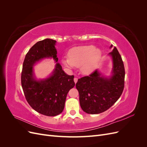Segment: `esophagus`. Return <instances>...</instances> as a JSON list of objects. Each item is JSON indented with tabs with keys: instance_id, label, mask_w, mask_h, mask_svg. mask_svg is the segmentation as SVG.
<instances>
[{
	"instance_id": "esophagus-1",
	"label": "esophagus",
	"mask_w": 147,
	"mask_h": 147,
	"mask_svg": "<svg viewBox=\"0 0 147 147\" xmlns=\"http://www.w3.org/2000/svg\"><path fill=\"white\" fill-rule=\"evenodd\" d=\"M77 81H78V78H74V82H75V83H77Z\"/></svg>"
}]
</instances>
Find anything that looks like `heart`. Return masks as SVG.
<instances>
[{"label": "heart", "mask_w": 147, "mask_h": 147, "mask_svg": "<svg viewBox=\"0 0 147 147\" xmlns=\"http://www.w3.org/2000/svg\"><path fill=\"white\" fill-rule=\"evenodd\" d=\"M102 51L93 45L75 47L69 53V58L62 59V63L65 67L73 69L75 67H81L83 74H90L94 70L102 56Z\"/></svg>", "instance_id": "heart-1"}]
</instances>
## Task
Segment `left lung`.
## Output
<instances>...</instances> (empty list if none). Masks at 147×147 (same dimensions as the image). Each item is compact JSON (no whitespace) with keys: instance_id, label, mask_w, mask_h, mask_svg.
<instances>
[{"instance_id":"obj_1","label":"left lung","mask_w":147,"mask_h":147,"mask_svg":"<svg viewBox=\"0 0 147 147\" xmlns=\"http://www.w3.org/2000/svg\"><path fill=\"white\" fill-rule=\"evenodd\" d=\"M112 47L111 45L110 48ZM108 55L112 61L109 76H105L96 69L90 76L78 79L76 83L80 107L88 114L105 112L117 101L123 92L125 71L121 57L116 47Z\"/></svg>"}]
</instances>
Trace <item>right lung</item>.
I'll return each mask as SVG.
<instances>
[{"instance_id": "1", "label": "right lung", "mask_w": 147, "mask_h": 147, "mask_svg": "<svg viewBox=\"0 0 147 147\" xmlns=\"http://www.w3.org/2000/svg\"><path fill=\"white\" fill-rule=\"evenodd\" d=\"M56 43V40L46 38L31 47L26 55L21 74V85L29 104L38 113L48 117L62 113L67 94L75 86L74 75L65 74L57 63ZM45 59L54 60L55 69L47 78L38 79L33 66Z\"/></svg>"}]
</instances>
